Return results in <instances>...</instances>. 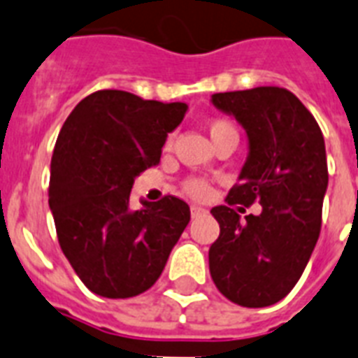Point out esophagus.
<instances>
[{
	"label": "esophagus",
	"instance_id": "esophagus-1",
	"mask_svg": "<svg viewBox=\"0 0 358 358\" xmlns=\"http://www.w3.org/2000/svg\"><path fill=\"white\" fill-rule=\"evenodd\" d=\"M204 213H206L204 208H200V206L196 204L191 206V217H193V219H196V217H200V215H204Z\"/></svg>",
	"mask_w": 358,
	"mask_h": 358
}]
</instances>
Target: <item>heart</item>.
I'll use <instances>...</instances> for the list:
<instances>
[{"mask_svg":"<svg viewBox=\"0 0 358 358\" xmlns=\"http://www.w3.org/2000/svg\"><path fill=\"white\" fill-rule=\"evenodd\" d=\"M208 132L211 136V141H215V139L224 136V134L237 132V129L234 127V123H229L228 119H211L208 123ZM169 145L171 139H167V147ZM184 191L189 196H193V199H204L209 193V185L202 178H189L184 182Z\"/></svg>","mask_w":358,"mask_h":358,"instance_id":"b5f03b06","label":"heart"}]
</instances>
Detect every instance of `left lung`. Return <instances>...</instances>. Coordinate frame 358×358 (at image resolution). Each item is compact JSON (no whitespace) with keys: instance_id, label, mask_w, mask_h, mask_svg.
<instances>
[{"instance_id":"1","label":"left lung","mask_w":358,"mask_h":358,"mask_svg":"<svg viewBox=\"0 0 358 358\" xmlns=\"http://www.w3.org/2000/svg\"><path fill=\"white\" fill-rule=\"evenodd\" d=\"M213 104L245 127L250 154L228 204L211 209L220 234L209 272L229 301L266 307L294 289L320 235L329 180L324 136L300 99L280 86L215 94ZM255 201L264 211L241 223L233 206Z\"/></svg>"}]
</instances>
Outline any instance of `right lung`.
Wrapping results in <instances>:
<instances>
[{"label": "right lung", "instance_id": "1", "mask_svg": "<svg viewBox=\"0 0 358 358\" xmlns=\"http://www.w3.org/2000/svg\"><path fill=\"white\" fill-rule=\"evenodd\" d=\"M185 110L184 103L99 90L60 129L49 208L58 245L95 294L132 298L149 290L191 219L189 206L173 194L129 209L134 178L159 164L165 138Z\"/></svg>", "mask_w": 358, "mask_h": 358}]
</instances>
